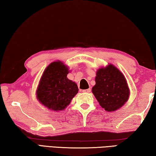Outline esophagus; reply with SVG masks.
<instances>
[{
    "label": "esophagus",
    "instance_id": "1",
    "mask_svg": "<svg viewBox=\"0 0 156 156\" xmlns=\"http://www.w3.org/2000/svg\"><path fill=\"white\" fill-rule=\"evenodd\" d=\"M83 92H84V93H90L91 92V89H84V90H83Z\"/></svg>",
    "mask_w": 156,
    "mask_h": 156
}]
</instances>
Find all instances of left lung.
I'll return each instance as SVG.
<instances>
[{
  "instance_id": "obj_1",
  "label": "left lung",
  "mask_w": 156,
  "mask_h": 156,
  "mask_svg": "<svg viewBox=\"0 0 156 156\" xmlns=\"http://www.w3.org/2000/svg\"><path fill=\"white\" fill-rule=\"evenodd\" d=\"M92 93L105 111L120 109L129 100L130 89L123 73L112 64L99 68L95 78Z\"/></svg>"
}]
</instances>
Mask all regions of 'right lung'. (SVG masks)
<instances>
[{"mask_svg": "<svg viewBox=\"0 0 156 156\" xmlns=\"http://www.w3.org/2000/svg\"><path fill=\"white\" fill-rule=\"evenodd\" d=\"M69 67L60 60L52 62L43 72L36 89V98L47 109L60 112L69 106L78 92L75 82L67 78Z\"/></svg>", "mask_w": 156, "mask_h": 156, "instance_id": "obj_1", "label": "right lung"}]
</instances>
